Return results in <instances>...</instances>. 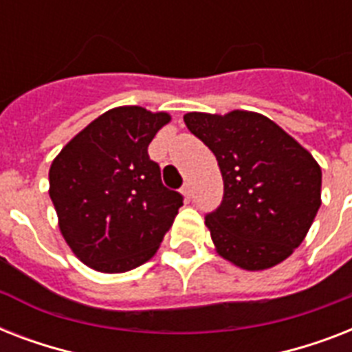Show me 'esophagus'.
<instances>
[{"instance_id": "esophagus-1", "label": "esophagus", "mask_w": 352, "mask_h": 352, "mask_svg": "<svg viewBox=\"0 0 352 352\" xmlns=\"http://www.w3.org/2000/svg\"><path fill=\"white\" fill-rule=\"evenodd\" d=\"M181 192H182V195H184V197H186V199L192 197V190H190V184H188V182H184V184H182Z\"/></svg>"}]
</instances>
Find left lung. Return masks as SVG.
I'll return each instance as SVG.
<instances>
[{
	"instance_id": "1",
	"label": "left lung",
	"mask_w": 352,
	"mask_h": 352,
	"mask_svg": "<svg viewBox=\"0 0 352 352\" xmlns=\"http://www.w3.org/2000/svg\"><path fill=\"white\" fill-rule=\"evenodd\" d=\"M184 122L214 151L225 182L219 208L204 217L217 254L245 270L287 259L322 204L314 157L259 113H186Z\"/></svg>"
}]
</instances>
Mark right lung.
<instances>
[{
  "mask_svg": "<svg viewBox=\"0 0 352 352\" xmlns=\"http://www.w3.org/2000/svg\"><path fill=\"white\" fill-rule=\"evenodd\" d=\"M168 113L138 106L109 109L84 127L52 160L49 195L74 256L117 274L155 256L182 206L168 190L148 146Z\"/></svg>",
  "mask_w": 352,
  "mask_h": 352,
  "instance_id": "1",
  "label": "right lung"
}]
</instances>
